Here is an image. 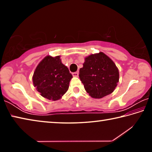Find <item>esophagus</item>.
<instances>
[{"label": "esophagus", "instance_id": "obj_1", "mask_svg": "<svg viewBox=\"0 0 152 152\" xmlns=\"http://www.w3.org/2000/svg\"><path fill=\"white\" fill-rule=\"evenodd\" d=\"M72 75L74 77H78V75H79V73L78 72H74L72 73Z\"/></svg>", "mask_w": 152, "mask_h": 152}]
</instances>
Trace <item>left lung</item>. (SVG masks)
Listing matches in <instances>:
<instances>
[{"label":"left lung","instance_id":"1","mask_svg":"<svg viewBox=\"0 0 152 152\" xmlns=\"http://www.w3.org/2000/svg\"><path fill=\"white\" fill-rule=\"evenodd\" d=\"M79 77L90 96L102 99L115 91L119 72L114 61L103 52H99L85 58Z\"/></svg>","mask_w":152,"mask_h":152}]
</instances>
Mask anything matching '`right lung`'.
<instances>
[{"label":"right lung","instance_id":"obj_1","mask_svg":"<svg viewBox=\"0 0 152 152\" xmlns=\"http://www.w3.org/2000/svg\"><path fill=\"white\" fill-rule=\"evenodd\" d=\"M72 78L60 56H47L36 67L32 79L33 86L43 97L55 101L68 91Z\"/></svg>","mask_w":152,"mask_h":152}]
</instances>
